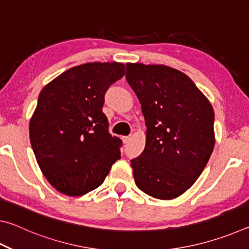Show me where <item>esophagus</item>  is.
I'll return each mask as SVG.
<instances>
[{"label": "esophagus", "instance_id": "34e87169", "mask_svg": "<svg viewBox=\"0 0 249 249\" xmlns=\"http://www.w3.org/2000/svg\"><path fill=\"white\" fill-rule=\"evenodd\" d=\"M122 141H123L124 144H127V142L130 141L129 136H122Z\"/></svg>", "mask_w": 249, "mask_h": 249}]
</instances>
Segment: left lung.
<instances>
[{"mask_svg":"<svg viewBox=\"0 0 249 249\" xmlns=\"http://www.w3.org/2000/svg\"><path fill=\"white\" fill-rule=\"evenodd\" d=\"M126 69L147 127L145 149L130 161L135 183L156 199H176L192 187L212 155V104L187 74L171 67L128 62Z\"/></svg>","mask_w":249,"mask_h":249,"instance_id":"left-lung-1","label":"left lung"}]
</instances>
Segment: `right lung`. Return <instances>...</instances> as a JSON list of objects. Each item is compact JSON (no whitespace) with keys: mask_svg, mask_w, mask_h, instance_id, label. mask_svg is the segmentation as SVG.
I'll return each mask as SVG.
<instances>
[{"mask_svg":"<svg viewBox=\"0 0 249 249\" xmlns=\"http://www.w3.org/2000/svg\"><path fill=\"white\" fill-rule=\"evenodd\" d=\"M121 62H87L46 84L29 121V138L43 175L62 195L80 196L103 183L121 158L102 111L108 87L125 74Z\"/></svg>","mask_w":249,"mask_h":249,"instance_id":"right-lung-1","label":"right lung"}]
</instances>
